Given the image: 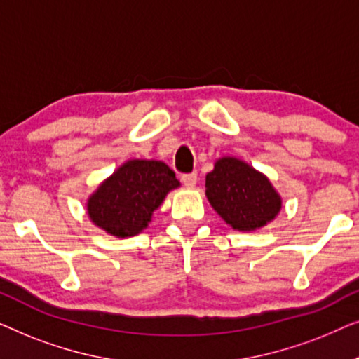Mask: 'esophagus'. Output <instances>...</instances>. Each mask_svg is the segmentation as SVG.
<instances>
[{
    "mask_svg": "<svg viewBox=\"0 0 359 359\" xmlns=\"http://www.w3.org/2000/svg\"><path fill=\"white\" fill-rule=\"evenodd\" d=\"M181 181H183V184L188 186V188H194L196 183H198V173H186L181 176Z\"/></svg>",
    "mask_w": 359,
    "mask_h": 359,
    "instance_id": "34e87169",
    "label": "esophagus"
}]
</instances>
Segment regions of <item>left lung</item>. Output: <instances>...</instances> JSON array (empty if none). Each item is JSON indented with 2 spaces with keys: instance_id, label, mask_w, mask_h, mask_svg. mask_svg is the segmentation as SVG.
Instances as JSON below:
<instances>
[{
  "instance_id": "obj_1",
  "label": "left lung",
  "mask_w": 359,
  "mask_h": 359,
  "mask_svg": "<svg viewBox=\"0 0 359 359\" xmlns=\"http://www.w3.org/2000/svg\"><path fill=\"white\" fill-rule=\"evenodd\" d=\"M205 196L215 212L242 232L271 222L281 209V198L266 176L229 156L205 175Z\"/></svg>"
}]
</instances>
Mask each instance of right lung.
<instances>
[{"label": "right lung", "instance_id": "obj_1", "mask_svg": "<svg viewBox=\"0 0 359 359\" xmlns=\"http://www.w3.org/2000/svg\"><path fill=\"white\" fill-rule=\"evenodd\" d=\"M180 181L163 161L130 160L102 183L88 201L97 227L116 237H132L150 222L154 210Z\"/></svg>", "mask_w": 359, "mask_h": 359}]
</instances>
